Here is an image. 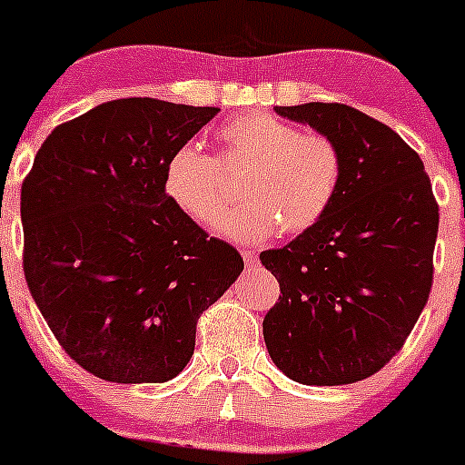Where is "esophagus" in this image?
<instances>
[{"mask_svg":"<svg viewBox=\"0 0 465 465\" xmlns=\"http://www.w3.org/2000/svg\"><path fill=\"white\" fill-rule=\"evenodd\" d=\"M242 258H244L246 269H255V267H258V253H255V251L244 249V251H242Z\"/></svg>","mask_w":465,"mask_h":465,"instance_id":"1","label":"esophagus"}]
</instances>
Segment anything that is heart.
Segmentation results:
<instances>
[{"label":"heart","mask_w":465,"mask_h":465,"mask_svg":"<svg viewBox=\"0 0 465 465\" xmlns=\"http://www.w3.org/2000/svg\"><path fill=\"white\" fill-rule=\"evenodd\" d=\"M216 139V157L201 145L183 143L163 162V193L196 223H216L230 201L223 171L244 166V203L219 223L230 240L262 242L278 228L299 235L333 207L344 163L331 136L303 132L273 114H244L225 121Z\"/></svg>","instance_id":"heart-1"}]
</instances>
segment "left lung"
I'll use <instances>...</instances> for the list:
<instances>
[{
	"label": "left lung",
	"mask_w": 465,
	"mask_h": 465,
	"mask_svg": "<svg viewBox=\"0 0 465 465\" xmlns=\"http://www.w3.org/2000/svg\"><path fill=\"white\" fill-rule=\"evenodd\" d=\"M342 153L329 214L282 249L260 253L281 296L262 322L278 370L306 386L377 374L404 347L434 282L439 203L420 154L349 104L276 107Z\"/></svg>",
	"instance_id": "obj_1"
}]
</instances>
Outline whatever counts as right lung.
<instances>
[{
  "label": "right lung",
  "mask_w": 465,
  "mask_h": 465,
  "mask_svg": "<svg viewBox=\"0 0 465 465\" xmlns=\"http://www.w3.org/2000/svg\"><path fill=\"white\" fill-rule=\"evenodd\" d=\"M216 112L112 100L54 127L22 183L26 285L61 349L97 379L178 377L198 317L244 269L162 187L166 157Z\"/></svg>",
  "instance_id": "obj_1"
}]
</instances>
